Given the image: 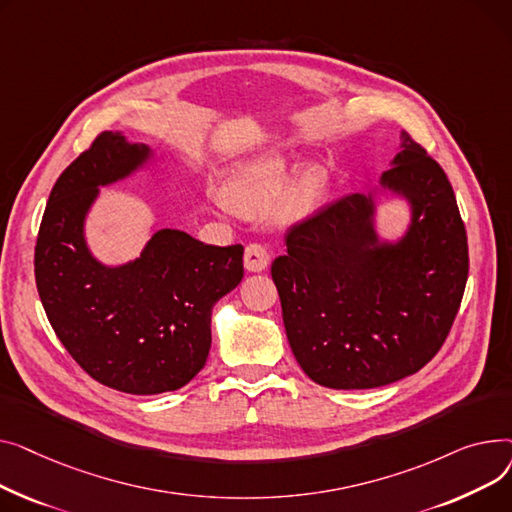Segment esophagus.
<instances>
[{
	"instance_id": "esophagus-1",
	"label": "esophagus",
	"mask_w": 512,
	"mask_h": 512,
	"mask_svg": "<svg viewBox=\"0 0 512 512\" xmlns=\"http://www.w3.org/2000/svg\"><path fill=\"white\" fill-rule=\"evenodd\" d=\"M270 262V256L266 252L264 246L260 244H250L246 248V254H244V266L246 270H250V273H262V270L268 266Z\"/></svg>"
}]
</instances>
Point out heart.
<instances>
[{
	"label": "heart",
	"instance_id": "b5f03b06",
	"mask_svg": "<svg viewBox=\"0 0 512 512\" xmlns=\"http://www.w3.org/2000/svg\"><path fill=\"white\" fill-rule=\"evenodd\" d=\"M291 175L285 157H266L239 173L227 186V200L242 213H264L279 198ZM281 195V208L287 215H304L312 210L324 190V177L318 167H306L291 177Z\"/></svg>",
	"mask_w": 512,
	"mask_h": 512
}]
</instances>
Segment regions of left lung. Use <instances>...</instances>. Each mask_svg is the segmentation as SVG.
Segmentation results:
<instances>
[{
	"instance_id": "1",
	"label": "left lung",
	"mask_w": 512,
	"mask_h": 512,
	"mask_svg": "<svg viewBox=\"0 0 512 512\" xmlns=\"http://www.w3.org/2000/svg\"><path fill=\"white\" fill-rule=\"evenodd\" d=\"M380 195L410 208L397 240L377 233ZM285 244L270 275L291 351L314 382L376 388L438 353L467 283V233L446 173L407 132L374 190L324 206Z\"/></svg>"
}]
</instances>
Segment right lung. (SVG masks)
Instances as JSON below:
<instances>
[{"label": "right lung", "instance_id": "obj_1", "mask_svg": "<svg viewBox=\"0 0 512 512\" xmlns=\"http://www.w3.org/2000/svg\"><path fill=\"white\" fill-rule=\"evenodd\" d=\"M155 161V150L103 132L55 182L35 248L41 304L57 339L97 382L130 395L186 386L206 364L210 316L244 279V246H208L179 229L150 235L138 258L105 264L86 217L105 186Z\"/></svg>", "mask_w": 512, "mask_h": 512}]
</instances>
